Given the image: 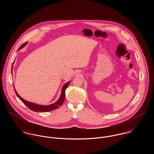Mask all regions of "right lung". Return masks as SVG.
<instances>
[{
	"instance_id": "add662e5",
	"label": "right lung",
	"mask_w": 154,
	"mask_h": 154,
	"mask_svg": "<svg viewBox=\"0 0 154 154\" xmlns=\"http://www.w3.org/2000/svg\"><path fill=\"white\" fill-rule=\"evenodd\" d=\"M26 44H27V42H25V43L23 44V45H22L20 46V47L19 48V49H20L21 48H23V47H24ZM69 83H70V82L66 83L63 86L61 96H60V99L58 100V101H57L55 103H54L53 104H51V105H46V106L45 105H38V104H35L33 103H31V102H27V101L24 100L23 98H21L18 95V94L17 93L15 89L14 88V91H15L17 96L19 98V99L22 102H23L30 109H31V110H32L33 112H50V111L54 110V109H55L58 108V106H60L63 103V102H64V98H65V96H66L65 91H66V88H68Z\"/></svg>"
}]
</instances>
